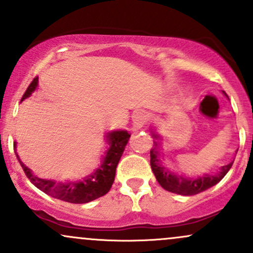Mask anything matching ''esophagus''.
I'll list each match as a JSON object with an SVG mask.
<instances>
[{"label":"esophagus","mask_w":253,"mask_h":253,"mask_svg":"<svg viewBox=\"0 0 253 253\" xmlns=\"http://www.w3.org/2000/svg\"><path fill=\"white\" fill-rule=\"evenodd\" d=\"M146 123H147V118L146 115H145V113L136 112L132 118V127H130V129L132 130L141 129L143 127H145Z\"/></svg>","instance_id":"esophagus-1"}]
</instances>
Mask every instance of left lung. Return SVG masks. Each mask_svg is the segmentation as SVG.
<instances>
[{
	"label": "left lung",
	"mask_w": 253,
	"mask_h": 253,
	"mask_svg": "<svg viewBox=\"0 0 253 253\" xmlns=\"http://www.w3.org/2000/svg\"><path fill=\"white\" fill-rule=\"evenodd\" d=\"M152 136L155 139H159V135L156 134L155 132H152ZM150 156L151 169L155 173L159 184L170 193L184 196L196 195V194L202 193V191L207 190L208 188L215 185L216 183H219L225 177L228 170L232 168V164H233V162H231L227 165H223V167L220 168L219 172L214 173V175H203L196 177V178H188V177L175 175L170 170H168L164 165H162L161 158H159L158 141H155V147L150 151Z\"/></svg>",
	"instance_id": "8db88e82"
}]
</instances>
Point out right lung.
Returning <instances> with one entry per match:
<instances>
[{"label":"right lung","instance_id":"obj_1","mask_svg":"<svg viewBox=\"0 0 253 253\" xmlns=\"http://www.w3.org/2000/svg\"><path fill=\"white\" fill-rule=\"evenodd\" d=\"M38 86V77L32 81L28 85L27 90L22 96L21 101L31 96L32 92ZM130 134L127 130H113L107 133L106 139L109 144V149L107 150L106 156L103 157L102 164L97 168L91 175L86 176L85 178L77 182L70 183H57L52 179H42L34 176L31 169L20 161L17 153H15L19 159L20 165L24 169L26 176L34 185L43 191L45 194L50 195L54 199L62 200V201L70 203H88L90 201L98 199V197L106 195L112 188L113 182L115 178V171L123 156L125 146L128 143ZM14 150H16V143H14Z\"/></svg>","mask_w":253,"mask_h":253}]
</instances>
